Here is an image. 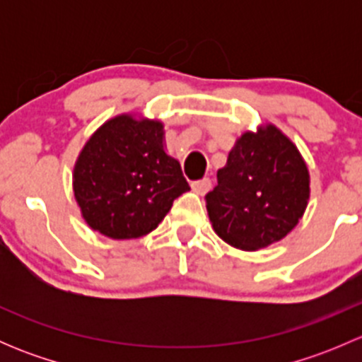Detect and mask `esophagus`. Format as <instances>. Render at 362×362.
I'll list each match as a JSON object with an SVG mask.
<instances>
[{
	"label": "esophagus",
	"instance_id": "obj_1",
	"mask_svg": "<svg viewBox=\"0 0 362 362\" xmlns=\"http://www.w3.org/2000/svg\"><path fill=\"white\" fill-rule=\"evenodd\" d=\"M210 178H202V180H196V182H192L191 184V187H192V191L196 192V194H206L208 191H210Z\"/></svg>",
	"mask_w": 362,
	"mask_h": 362
}]
</instances>
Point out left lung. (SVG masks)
Instances as JSON below:
<instances>
[{"label":"left lung","instance_id":"obj_1","mask_svg":"<svg viewBox=\"0 0 362 362\" xmlns=\"http://www.w3.org/2000/svg\"><path fill=\"white\" fill-rule=\"evenodd\" d=\"M310 171L296 144L272 122L245 131L217 171L206 211L218 238L255 252L286 238L305 215Z\"/></svg>","mask_w":362,"mask_h":362}]
</instances>
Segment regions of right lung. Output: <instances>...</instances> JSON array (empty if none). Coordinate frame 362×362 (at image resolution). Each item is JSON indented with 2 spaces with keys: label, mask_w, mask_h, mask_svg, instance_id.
Wrapping results in <instances>:
<instances>
[{
  "label": "right lung",
  "mask_w": 362,
  "mask_h": 362,
  "mask_svg": "<svg viewBox=\"0 0 362 362\" xmlns=\"http://www.w3.org/2000/svg\"><path fill=\"white\" fill-rule=\"evenodd\" d=\"M178 159L168 154L164 124L138 112L105 120L73 166V194L93 231L112 240L148 235L189 191Z\"/></svg>",
  "instance_id": "1"
}]
</instances>
